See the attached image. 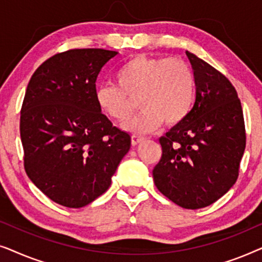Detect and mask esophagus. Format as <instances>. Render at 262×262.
Listing matches in <instances>:
<instances>
[{
	"instance_id": "34e87169",
	"label": "esophagus",
	"mask_w": 262,
	"mask_h": 262,
	"mask_svg": "<svg viewBox=\"0 0 262 262\" xmlns=\"http://www.w3.org/2000/svg\"><path fill=\"white\" fill-rule=\"evenodd\" d=\"M143 139H144V138H143V137H141V136H136V135H134V136H132V137H131V144L132 145H137V144H139V143H141L142 141H143Z\"/></svg>"
}]
</instances>
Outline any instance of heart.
<instances>
[{
  "instance_id": "obj_1",
  "label": "heart",
  "mask_w": 262,
  "mask_h": 262,
  "mask_svg": "<svg viewBox=\"0 0 262 262\" xmlns=\"http://www.w3.org/2000/svg\"><path fill=\"white\" fill-rule=\"evenodd\" d=\"M117 85H101L95 91L100 111L116 121H125L139 100L142 113L124 127L134 134H150L162 123L181 124L195 100V77L181 58L137 55L116 73Z\"/></svg>"
}]
</instances>
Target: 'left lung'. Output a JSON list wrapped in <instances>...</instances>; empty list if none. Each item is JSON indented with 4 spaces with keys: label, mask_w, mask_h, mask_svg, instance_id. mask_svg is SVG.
Listing matches in <instances>:
<instances>
[{
    "label": "left lung",
    "mask_w": 262,
    "mask_h": 262,
    "mask_svg": "<svg viewBox=\"0 0 262 262\" xmlns=\"http://www.w3.org/2000/svg\"><path fill=\"white\" fill-rule=\"evenodd\" d=\"M195 77V102L181 124L160 138L162 156L154 182L184 209H202L223 196L237 180L246 148L241 101L230 81L186 51Z\"/></svg>",
    "instance_id": "obj_1"
}]
</instances>
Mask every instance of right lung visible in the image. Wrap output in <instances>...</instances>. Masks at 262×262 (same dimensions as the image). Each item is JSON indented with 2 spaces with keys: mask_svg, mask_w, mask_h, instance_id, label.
<instances>
[{
  "mask_svg": "<svg viewBox=\"0 0 262 262\" xmlns=\"http://www.w3.org/2000/svg\"><path fill=\"white\" fill-rule=\"evenodd\" d=\"M118 52L75 49L45 60L21 107L25 170L52 202L83 207L105 193L131 146L95 101L96 78Z\"/></svg>",
  "mask_w": 262,
  "mask_h": 262,
  "instance_id": "obj_1",
  "label": "right lung"
}]
</instances>
